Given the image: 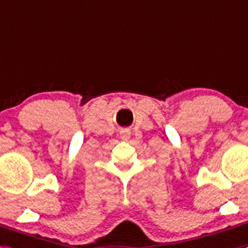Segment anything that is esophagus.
<instances>
[{
	"mask_svg": "<svg viewBox=\"0 0 248 248\" xmlns=\"http://www.w3.org/2000/svg\"><path fill=\"white\" fill-rule=\"evenodd\" d=\"M119 134L123 140H128L130 138V130H128V129H122Z\"/></svg>",
	"mask_w": 248,
	"mask_h": 248,
	"instance_id": "34e87169",
	"label": "esophagus"
}]
</instances>
